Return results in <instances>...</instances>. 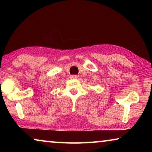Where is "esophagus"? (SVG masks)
<instances>
[{
  "label": "esophagus",
  "mask_w": 152,
  "mask_h": 152,
  "mask_svg": "<svg viewBox=\"0 0 152 152\" xmlns=\"http://www.w3.org/2000/svg\"><path fill=\"white\" fill-rule=\"evenodd\" d=\"M70 78H78V76H77V75H72V76H70Z\"/></svg>",
  "instance_id": "34e87169"
}]
</instances>
